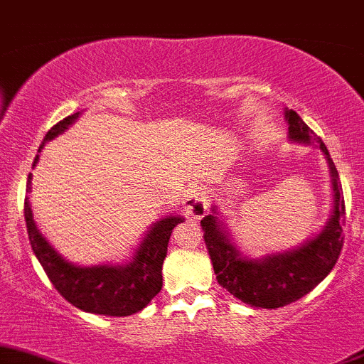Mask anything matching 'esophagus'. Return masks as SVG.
I'll use <instances>...</instances> for the list:
<instances>
[{
	"label": "esophagus",
	"instance_id": "1",
	"mask_svg": "<svg viewBox=\"0 0 364 364\" xmlns=\"http://www.w3.org/2000/svg\"><path fill=\"white\" fill-rule=\"evenodd\" d=\"M208 198L203 191L200 189H189L183 200V210L193 219H201L205 213L208 212Z\"/></svg>",
	"mask_w": 364,
	"mask_h": 364
}]
</instances>
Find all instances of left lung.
<instances>
[{"mask_svg": "<svg viewBox=\"0 0 364 364\" xmlns=\"http://www.w3.org/2000/svg\"><path fill=\"white\" fill-rule=\"evenodd\" d=\"M286 119L289 122L291 140L301 144L316 141L328 157L335 193V208L322 233L291 252L269 254L264 259H247L235 249L217 217L207 215L201 220L217 282L235 298L261 309H280L309 294L335 268L346 237L342 230L346 223L342 183L324 141L303 122L294 110H287Z\"/></svg>", "mask_w": 364, "mask_h": 364, "instance_id": "1", "label": "left lung"}]
</instances>
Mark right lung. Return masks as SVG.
Instances as JSON below:
<instances>
[{"instance_id":"obj_1","label":"right lung","mask_w":364,"mask_h":364,"mask_svg":"<svg viewBox=\"0 0 364 364\" xmlns=\"http://www.w3.org/2000/svg\"><path fill=\"white\" fill-rule=\"evenodd\" d=\"M77 117L78 112L52 126L45 134L43 144L68 129V126L73 124ZM43 144L40 145L38 152H42ZM36 163L38 156L35 157L33 166ZM29 183H31V175L28 177V193ZM24 219L33 252L38 257L40 264L43 266L48 280L58 289V293L84 312L114 317H126L140 312L159 293L163 286V261L168 252L171 230L183 220L182 217L170 215L156 223L140 243V249L136 250V256L131 263L124 266L103 264L82 268L63 259L40 235L33 220L28 196L24 200Z\"/></svg>"}]
</instances>
